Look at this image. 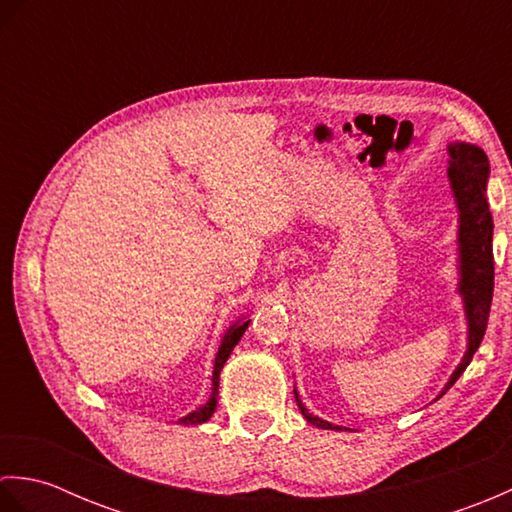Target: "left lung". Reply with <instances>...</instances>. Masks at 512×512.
I'll list each match as a JSON object with an SVG mask.
<instances>
[{
    "instance_id": "8db88e82",
    "label": "left lung",
    "mask_w": 512,
    "mask_h": 512,
    "mask_svg": "<svg viewBox=\"0 0 512 512\" xmlns=\"http://www.w3.org/2000/svg\"><path fill=\"white\" fill-rule=\"evenodd\" d=\"M449 178L451 187L458 200L460 209V268H462V281L460 292L464 295L466 303V319H469V350H466L462 363L455 369L451 380L444 387V391L451 389L455 380L462 376L466 365L471 363L473 354L480 347L488 314H491V301H493V217L488 211L486 202V178H488V158L480 147L455 143L449 147ZM442 391V394H444ZM440 394V396H442ZM297 405L314 427L321 429H339L334 424L325 422L303 407V402L297 396Z\"/></svg>"
}]
</instances>
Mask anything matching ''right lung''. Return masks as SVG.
<instances>
[{"label": "right lung", "instance_id": "obj_1", "mask_svg": "<svg viewBox=\"0 0 512 512\" xmlns=\"http://www.w3.org/2000/svg\"><path fill=\"white\" fill-rule=\"evenodd\" d=\"M248 323H250V321H244V323H235L233 328L226 332V336H224V339H222L220 350H217V356H215V367H213V391H211V400L206 402L204 407H200L198 411H193V413H189V416H184V418L180 420L182 424H200V422H206V420H209V418L213 416L215 405H217V387H220V372H222V367H224V363H226V358L231 356L233 347L239 343V339H242V334L246 332Z\"/></svg>", "mask_w": 512, "mask_h": 512}]
</instances>
